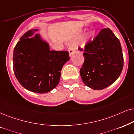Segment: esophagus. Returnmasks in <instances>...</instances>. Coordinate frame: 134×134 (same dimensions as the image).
<instances>
[{
	"label": "esophagus",
	"instance_id": "34e87169",
	"mask_svg": "<svg viewBox=\"0 0 134 134\" xmlns=\"http://www.w3.org/2000/svg\"><path fill=\"white\" fill-rule=\"evenodd\" d=\"M75 51V47H74V44H71V45L69 46V55L70 56H72L73 54V53H74Z\"/></svg>",
	"mask_w": 134,
	"mask_h": 134
}]
</instances>
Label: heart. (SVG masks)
I'll return each mask as SVG.
<instances>
[{
	"mask_svg": "<svg viewBox=\"0 0 134 134\" xmlns=\"http://www.w3.org/2000/svg\"><path fill=\"white\" fill-rule=\"evenodd\" d=\"M88 36L90 37L91 38H92V37H94V33L92 32H90L89 33V34H88Z\"/></svg>",
	"mask_w": 134,
	"mask_h": 134,
	"instance_id": "b5f03b06",
	"label": "heart"
}]
</instances>
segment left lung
Returning <instances> with one entry per match:
<instances>
[{
    "label": "left lung",
    "instance_id": "obj_1",
    "mask_svg": "<svg viewBox=\"0 0 134 134\" xmlns=\"http://www.w3.org/2000/svg\"><path fill=\"white\" fill-rule=\"evenodd\" d=\"M85 62L80 69L86 86L101 90L112 85L122 72L123 55L118 38L109 28L103 29L85 46Z\"/></svg>",
    "mask_w": 134,
    "mask_h": 134
}]
</instances>
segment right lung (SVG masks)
Here are the masks:
<instances>
[{"label": "right lung", "mask_w": 134, "mask_h": 134, "mask_svg": "<svg viewBox=\"0 0 134 134\" xmlns=\"http://www.w3.org/2000/svg\"><path fill=\"white\" fill-rule=\"evenodd\" d=\"M38 29L25 33L13 51L16 78L25 89L35 93L50 92L59 83L63 65L70 60L66 51L50 50Z\"/></svg>", "instance_id": "1"}]
</instances>
